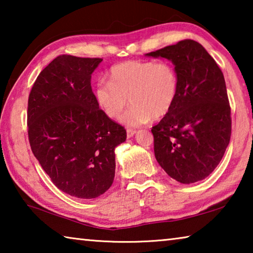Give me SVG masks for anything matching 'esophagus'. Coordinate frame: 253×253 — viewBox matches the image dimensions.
Instances as JSON below:
<instances>
[{
    "instance_id": "obj_1",
    "label": "esophagus",
    "mask_w": 253,
    "mask_h": 253,
    "mask_svg": "<svg viewBox=\"0 0 253 253\" xmlns=\"http://www.w3.org/2000/svg\"><path fill=\"white\" fill-rule=\"evenodd\" d=\"M126 132H127V138H131V137L136 134V130L128 128V129L126 130Z\"/></svg>"
}]
</instances>
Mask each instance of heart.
Here are the masks:
<instances>
[{
    "label": "heart",
    "mask_w": 253,
    "mask_h": 253,
    "mask_svg": "<svg viewBox=\"0 0 253 253\" xmlns=\"http://www.w3.org/2000/svg\"><path fill=\"white\" fill-rule=\"evenodd\" d=\"M179 92V77L172 62L129 60L110 68L108 83L96 85L95 97L107 117L118 119L131 104L122 122L136 127L152 118L160 119L173 108Z\"/></svg>",
    "instance_id": "1"
}]
</instances>
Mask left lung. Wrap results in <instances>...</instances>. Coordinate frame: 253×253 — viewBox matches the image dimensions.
Wrapping results in <instances>:
<instances>
[{
  "mask_svg": "<svg viewBox=\"0 0 253 253\" xmlns=\"http://www.w3.org/2000/svg\"><path fill=\"white\" fill-rule=\"evenodd\" d=\"M147 55L170 60L179 77L173 108L152 128L158 164L179 183L204 179L230 143L231 107L223 74L202 44L191 39Z\"/></svg>",
  "mask_w": 253,
  "mask_h": 253,
  "instance_id": "8db88e82",
  "label": "left lung"
}]
</instances>
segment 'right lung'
Instances as JSON below:
<instances>
[{"label":"right lung","instance_id":"1","mask_svg":"<svg viewBox=\"0 0 253 253\" xmlns=\"http://www.w3.org/2000/svg\"><path fill=\"white\" fill-rule=\"evenodd\" d=\"M101 58L62 54L38 76L28 100L33 155L65 193L95 199L111 186L115 148L126 130L102 113L91 89Z\"/></svg>","mask_w":253,"mask_h":253}]
</instances>
